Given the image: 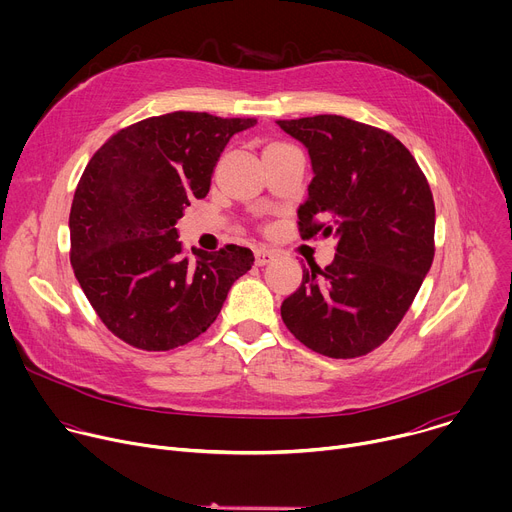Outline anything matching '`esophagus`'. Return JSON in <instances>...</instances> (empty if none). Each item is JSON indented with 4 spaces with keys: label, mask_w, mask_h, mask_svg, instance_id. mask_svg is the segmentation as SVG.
Returning a JSON list of instances; mask_svg holds the SVG:
<instances>
[{
    "label": "esophagus",
    "mask_w": 512,
    "mask_h": 512,
    "mask_svg": "<svg viewBox=\"0 0 512 512\" xmlns=\"http://www.w3.org/2000/svg\"><path fill=\"white\" fill-rule=\"evenodd\" d=\"M275 259V251H271V249H263V247H259V249H255V263L261 267V265H267V263H271Z\"/></svg>",
    "instance_id": "34e87169"
}]
</instances>
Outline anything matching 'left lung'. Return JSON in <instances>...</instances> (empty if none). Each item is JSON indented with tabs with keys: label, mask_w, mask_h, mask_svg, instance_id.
I'll return each instance as SVG.
<instances>
[{
	"label": "left lung",
	"mask_w": 512,
	"mask_h": 512,
	"mask_svg": "<svg viewBox=\"0 0 512 512\" xmlns=\"http://www.w3.org/2000/svg\"><path fill=\"white\" fill-rule=\"evenodd\" d=\"M306 145L314 178L300 204L302 239L334 237V261L304 267L281 318L302 344L330 358L381 346L403 320L433 261L429 184L391 133L340 115L283 119Z\"/></svg>",
	"instance_id": "1"
}]
</instances>
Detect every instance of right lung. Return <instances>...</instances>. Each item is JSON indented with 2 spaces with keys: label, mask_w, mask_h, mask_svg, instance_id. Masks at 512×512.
<instances>
[{
  "label": "right lung",
  "mask_w": 512,
  "mask_h": 512,
  "mask_svg": "<svg viewBox=\"0 0 512 512\" xmlns=\"http://www.w3.org/2000/svg\"><path fill=\"white\" fill-rule=\"evenodd\" d=\"M257 119L174 111L109 137L70 206V263L101 322L141 350H172L221 314L255 257L227 245L182 253L176 223L204 198L229 139Z\"/></svg>",
  "instance_id": "obj_1"
}]
</instances>
